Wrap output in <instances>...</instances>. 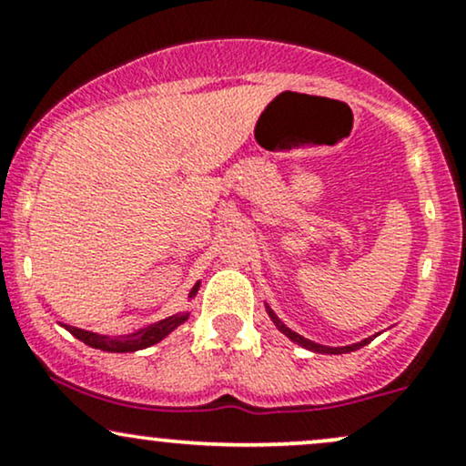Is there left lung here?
<instances>
[{
	"label": "left lung",
	"instance_id": "obj_1",
	"mask_svg": "<svg viewBox=\"0 0 466 466\" xmlns=\"http://www.w3.org/2000/svg\"><path fill=\"white\" fill-rule=\"evenodd\" d=\"M265 308H267V312H268V317H271V321H273V325H276V328L279 329V332H282L284 336H289L290 340H293V343H297L299 347H304V350H308V351H315V354H329V356H339V354H350V351H356V350H360V347H364V345H369L371 343V340L375 339V336H380V332L378 334H373V336H367V339H362V340H358V343H351V345H343V347H329V345H321V343H315V340H310V339H306V336H301V334H297L295 329H290L287 323L282 321V319H279L276 312L271 310V306L268 304H265Z\"/></svg>",
	"mask_w": 466,
	"mask_h": 466
}]
</instances>
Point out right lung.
I'll use <instances>...</instances> for the list:
<instances>
[{
	"label": "right lung",
	"instance_id": "right-lung-1",
	"mask_svg": "<svg viewBox=\"0 0 466 466\" xmlns=\"http://www.w3.org/2000/svg\"><path fill=\"white\" fill-rule=\"evenodd\" d=\"M199 284L201 282H198L193 289H190L188 299H195V297H198ZM188 317H190V310H179V312H176V315L160 319V321H156V323L145 325V328L134 329V332L112 334V336L110 334H95V332H88V329L73 328V325H65V323H63V328L66 329V332H71L73 336H76L77 340H82V343L93 347V350L110 351V354H127V351L147 350V347L160 343V340L167 339L173 329L179 328L184 321H188Z\"/></svg>",
	"mask_w": 466,
	"mask_h": 466
}]
</instances>
